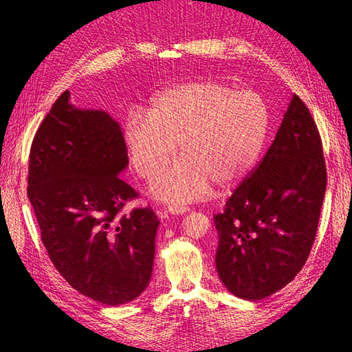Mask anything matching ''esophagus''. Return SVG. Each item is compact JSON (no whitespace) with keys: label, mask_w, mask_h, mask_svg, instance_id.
<instances>
[{"label":"esophagus","mask_w":352,"mask_h":352,"mask_svg":"<svg viewBox=\"0 0 352 352\" xmlns=\"http://www.w3.org/2000/svg\"><path fill=\"white\" fill-rule=\"evenodd\" d=\"M188 210H189V208L183 207V206H168L166 210L162 213V218H163V216H164V218H168V216H172V214H184Z\"/></svg>","instance_id":"obj_1"}]
</instances>
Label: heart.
<instances>
[{
    "label": "heart",
    "mask_w": 352,
    "mask_h": 352,
    "mask_svg": "<svg viewBox=\"0 0 352 352\" xmlns=\"http://www.w3.org/2000/svg\"><path fill=\"white\" fill-rule=\"evenodd\" d=\"M271 129L266 100L223 81H189L157 92L145 111H129L122 130L134 172L151 180L174 157H182L155 178L151 195L174 206L195 203L213 183L243 178L263 153Z\"/></svg>",
    "instance_id": "obj_1"
}]
</instances>
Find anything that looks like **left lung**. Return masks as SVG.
Listing matches in <instances>:
<instances>
[{
	"instance_id": "1",
	"label": "left lung",
	"mask_w": 352,
	"mask_h": 352,
	"mask_svg": "<svg viewBox=\"0 0 352 352\" xmlns=\"http://www.w3.org/2000/svg\"><path fill=\"white\" fill-rule=\"evenodd\" d=\"M325 188L322 140L294 95L260 164L213 216L216 271L230 294L263 300L295 278L315 242Z\"/></svg>"
}]
</instances>
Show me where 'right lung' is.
<instances>
[{"mask_svg": "<svg viewBox=\"0 0 352 352\" xmlns=\"http://www.w3.org/2000/svg\"><path fill=\"white\" fill-rule=\"evenodd\" d=\"M122 129L107 111L80 109L65 91L36 131L28 198L56 269L94 301L126 304L151 280L159 219L149 207L119 218L136 190Z\"/></svg>", "mask_w": 352, "mask_h": 352, "instance_id": "1", "label": "right lung"}]
</instances>
